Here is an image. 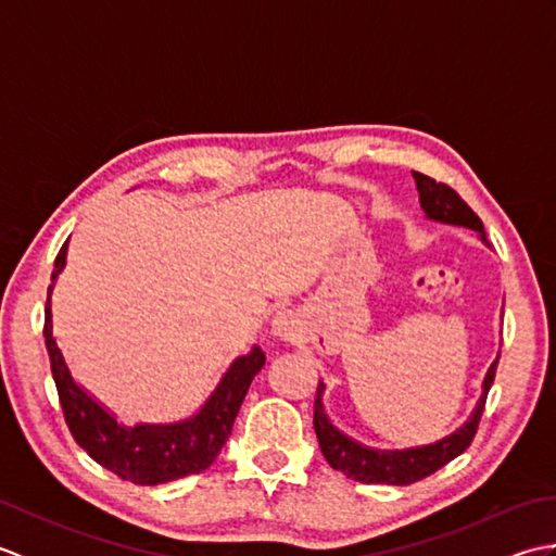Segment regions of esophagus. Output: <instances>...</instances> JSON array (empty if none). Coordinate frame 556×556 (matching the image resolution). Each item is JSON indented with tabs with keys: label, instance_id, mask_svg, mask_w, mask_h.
Here are the masks:
<instances>
[{
	"label": "esophagus",
	"instance_id": "esophagus-1",
	"mask_svg": "<svg viewBox=\"0 0 556 556\" xmlns=\"http://www.w3.org/2000/svg\"><path fill=\"white\" fill-rule=\"evenodd\" d=\"M271 327H275V334H279V337L293 334V320L289 317V313H279L275 317V323H271Z\"/></svg>",
	"mask_w": 556,
	"mask_h": 556
}]
</instances>
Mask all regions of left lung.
I'll list each match as a JSON object with an SVG mask.
<instances>
[{"instance_id":"left-lung-1","label":"left lung","mask_w":556,"mask_h":556,"mask_svg":"<svg viewBox=\"0 0 556 556\" xmlns=\"http://www.w3.org/2000/svg\"><path fill=\"white\" fill-rule=\"evenodd\" d=\"M413 179H416L418 193H420V207L425 215L444 224H458V227H468L473 231H480V239H485V227H482L480 217L468 203L460 198L452 186L442 181H434L432 176H425L420 172H413ZM500 358L490 365L485 375V384H482V396L473 410V416L464 425V428L456 430L446 440L422 446V448H406V452H375V448L363 446L358 442L349 440L346 434H341L329 418L325 416L323 408V389L325 384H317L315 394V408H313V425L317 442H320L323 454L327 464L332 466L339 473L346 478H353L358 482H380V485H410V482H418L422 478L432 476L434 470L446 466L448 460H454L458 454H464L466 448L473 442L478 432V425L482 418V410H485L488 392L494 382V372H497Z\"/></svg>"}]
</instances>
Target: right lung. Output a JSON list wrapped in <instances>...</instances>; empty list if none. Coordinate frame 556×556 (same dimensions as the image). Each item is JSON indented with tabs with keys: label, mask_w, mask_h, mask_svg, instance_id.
<instances>
[{
	"label": "right lung",
	"mask_w": 556,
	"mask_h": 556,
	"mask_svg": "<svg viewBox=\"0 0 556 556\" xmlns=\"http://www.w3.org/2000/svg\"><path fill=\"white\" fill-rule=\"evenodd\" d=\"M64 263L66 243L54 260L52 281L64 269ZM50 296L52 287L47 289L42 334L47 353H50L59 404H62L64 420L76 444L86 448L88 456L98 460L102 468L112 470L122 480L134 482V485H162V482L179 480L210 468L229 440L248 387L265 365V353L255 346L248 356L236 361L195 418L176 425L124 428L71 377L62 351L52 337Z\"/></svg>",
	"instance_id": "obj_1"
}]
</instances>
